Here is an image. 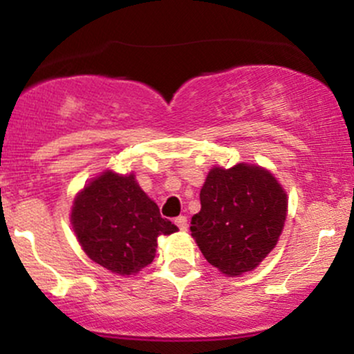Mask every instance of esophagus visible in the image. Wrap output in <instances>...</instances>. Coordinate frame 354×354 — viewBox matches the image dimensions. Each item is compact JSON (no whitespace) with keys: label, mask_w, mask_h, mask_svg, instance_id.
<instances>
[{"label":"esophagus","mask_w":354,"mask_h":354,"mask_svg":"<svg viewBox=\"0 0 354 354\" xmlns=\"http://www.w3.org/2000/svg\"><path fill=\"white\" fill-rule=\"evenodd\" d=\"M174 225H176L181 231H186V230H188V218L178 216L176 219H174Z\"/></svg>","instance_id":"esophagus-1"}]
</instances>
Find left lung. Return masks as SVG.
Masks as SVG:
<instances>
[{
    "label": "left lung",
    "instance_id": "1",
    "mask_svg": "<svg viewBox=\"0 0 354 354\" xmlns=\"http://www.w3.org/2000/svg\"><path fill=\"white\" fill-rule=\"evenodd\" d=\"M200 200L201 211L191 218V236L206 261L225 274L254 270L278 243L288 200L266 169L243 163L213 168Z\"/></svg>",
    "mask_w": 354,
    "mask_h": 354
}]
</instances>
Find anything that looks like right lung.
Listing matches in <instances>:
<instances>
[{"instance_id":"1","label":"right lung","mask_w":354,"mask_h":354,"mask_svg":"<svg viewBox=\"0 0 354 354\" xmlns=\"http://www.w3.org/2000/svg\"><path fill=\"white\" fill-rule=\"evenodd\" d=\"M71 225L89 258L118 274H133L153 261L160 234L178 231L161 218L135 174L106 171L84 186L71 209Z\"/></svg>"}]
</instances>
